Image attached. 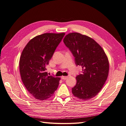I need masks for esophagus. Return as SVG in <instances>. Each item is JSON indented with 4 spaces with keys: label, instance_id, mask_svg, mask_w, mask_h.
Wrapping results in <instances>:
<instances>
[{
    "label": "esophagus",
    "instance_id": "esophagus-1",
    "mask_svg": "<svg viewBox=\"0 0 126 126\" xmlns=\"http://www.w3.org/2000/svg\"><path fill=\"white\" fill-rule=\"evenodd\" d=\"M67 78V77H65V76H62L61 77V79L63 80H66Z\"/></svg>",
    "mask_w": 126,
    "mask_h": 126
}]
</instances>
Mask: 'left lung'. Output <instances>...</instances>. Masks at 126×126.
Wrapping results in <instances>:
<instances>
[{"mask_svg": "<svg viewBox=\"0 0 126 126\" xmlns=\"http://www.w3.org/2000/svg\"><path fill=\"white\" fill-rule=\"evenodd\" d=\"M63 42L75 57L76 65L82 68V73L76 77L73 95L81 100L92 98L98 94L108 78L107 56L93 39L79 33H69Z\"/></svg>", "mask_w": 126, "mask_h": 126, "instance_id": "left-lung-1", "label": "left lung"}]
</instances>
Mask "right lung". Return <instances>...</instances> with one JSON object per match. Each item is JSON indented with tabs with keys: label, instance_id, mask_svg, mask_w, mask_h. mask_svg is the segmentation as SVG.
<instances>
[{
	"label": "right lung",
	"instance_id": "add662e5",
	"mask_svg": "<svg viewBox=\"0 0 126 126\" xmlns=\"http://www.w3.org/2000/svg\"><path fill=\"white\" fill-rule=\"evenodd\" d=\"M65 33H44L32 38L22 51L20 59L22 81L30 94L41 101L53 96L60 78L48 76L46 66Z\"/></svg>",
	"mask_w": 126,
	"mask_h": 126
}]
</instances>
